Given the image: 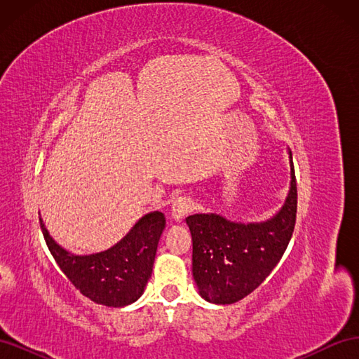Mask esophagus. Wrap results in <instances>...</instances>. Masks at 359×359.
<instances>
[{
    "label": "esophagus",
    "mask_w": 359,
    "mask_h": 359,
    "mask_svg": "<svg viewBox=\"0 0 359 359\" xmlns=\"http://www.w3.org/2000/svg\"><path fill=\"white\" fill-rule=\"evenodd\" d=\"M193 210V203L190 199L187 198H178L175 202L172 203V220L175 222H181L184 217H186L189 212H191Z\"/></svg>",
    "instance_id": "34e87169"
}]
</instances>
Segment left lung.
Listing matches in <instances>:
<instances>
[{"label": "left lung", "instance_id": "1", "mask_svg": "<svg viewBox=\"0 0 359 359\" xmlns=\"http://www.w3.org/2000/svg\"><path fill=\"white\" fill-rule=\"evenodd\" d=\"M290 189L280 211L266 222H231L219 214L189 215L193 278L199 295L214 304H233L252 293L280 262L297 220V180L292 153Z\"/></svg>", "mask_w": 359, "mask_h": 359}]
</instances>
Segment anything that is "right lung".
<instances>
[{"mask_svg":"<svg viewBox=\"0 0 359 359\" xmlns=\"http://www.w3.org/2000/svg\"><path fill=\"white\" fill-rule=\"evenodd\" d=\"M166 226L165 214H145L111 248L93 255H73L40 227L50 255L82 295L106 307H124L142 295L153 273L158 240Z\"/></svg>","mask_w":359,"mask_h":359,"instance_id":"add662e5","label":"right lung"}]
</instances>
